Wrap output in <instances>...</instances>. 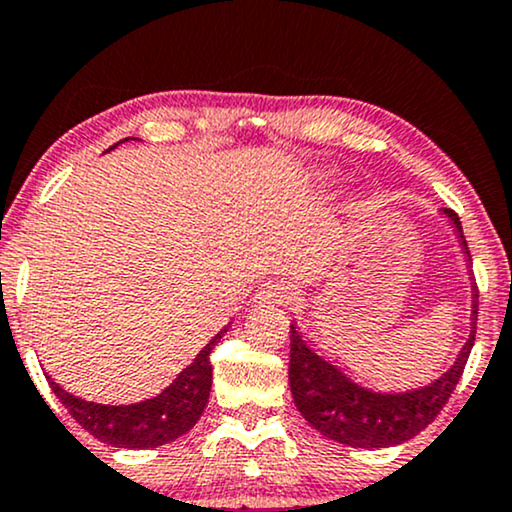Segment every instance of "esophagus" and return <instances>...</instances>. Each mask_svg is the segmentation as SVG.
<instances>
[{
  "instance_id": "obj_1",
  "label": "esophagus",
  "mask_w": 512,
  "mask_h": 512,
  "mask_svg": "<svg viewBox=\"0 0 512 512\" xmlns=\"http://www.w3.org/2000/svg\"><path fill=\"white\" fill-rule=\"evenodd\" d=\"M288 300H291V288H288V283L281 279H272V281L262 283V286L257 288V295H255V303L264 305V307H281V305H286Z\"/></svg>"
}]
</instances>
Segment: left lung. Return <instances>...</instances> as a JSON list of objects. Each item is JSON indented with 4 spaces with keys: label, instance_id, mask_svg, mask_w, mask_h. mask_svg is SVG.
I'll return each mask as SVG.
<instances>
[{
    "label": "left lung",
    "instance_id": "left-lung-1",
    "mask_svg": "<svg viewBox=\"0 0 512 512\" xmlns=\"http://www.w3.org/2000/svg\"><path fill=\"white\" fill-rule=\"evenodd\" d=\"M458 238L467 276H470V336L455 355L453 365L429 384L408 391H377L350 377V367L338 365L319 355L310 341L300 334V326L291 322V365L288 381L295 408L326 439L346 443L353 448H389L410 441L434 422L446 400L463 377V369L474 346L477 329V286L470 274V250L463 236V224L453 209H441Z\"/></svg>",
    "mask_w": 512,
    "mask_h": 512
}]
</instances>
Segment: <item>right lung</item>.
<instances>
[{"label":"right lung","mask_w":512,"mask_h":512,"mask_svg":"<svg viewBox=\"0 0 512 512\" xmlns=\"http://www.w3.org/2000/svg\"><path fill=\"white\" fill-rule=\"evenodd\" d=\"M133 140V138H126ZM138 140V138H135ZM123 143V140H121ZM116 143V145H121ZM116 145L109 147L114 150ZM107 150V152H109ZM231 324H226L212 341L207 343L195 360L186 369L178 372V377L171 381L166 389L157 396L138 400L128 405H104L95 400H85L73 396L59 386L57 381L47 374L49 389L54 391L69 415L76 420L85 432H90L97 441L109 443L116 448H157L164 443L176 441L188 429L195 427L205 410L209 391H212V362L209 353L221 341V336L229 331Z\"/></svg>","instance_id":"obj_1"}]
</instances>
